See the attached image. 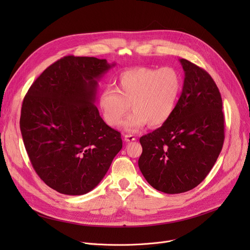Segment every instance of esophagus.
I'll list each match as a JSON object with an SVG mask.
<instances>
[{
    "instance_id": "obj_1",
    "label": "esophagus",
    "mask_w": 250,
    "mask_h": 250,
    "mask_svg": "<svg viewBox=\"0 0 250 250\" xmlns=\"http://www.w3.org/2000/svg\"><path fill=\"white\" fill-rule=\"evenodd\" d=\"M124 139L126 143H129V142H133L136 140V137L133 136V135H125L124 136Z\"/></svg>"
}]
</instances>
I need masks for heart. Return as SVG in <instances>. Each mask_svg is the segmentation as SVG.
Returning a JSON list of instances; mask_svg holds the SVG:
<instances>
[{
    "label": "heart",
    "mask_w": 250,
    "mask_h": 250,
    "mask_svg": "<svg viewBox=\"0 0 250 250\" xmlns=\"http://www.w3.org/2000/svg\"><path fill=\"white\" fill-rule=\"evenodd\" d=\"M117 89L104 88L98 105L105 123L120 126L130 104V113L124 123L127 132L136 133L146 125L160 126L173 114L181 93L182 80L172 68L136 67L117 77Z\"/></svg>",
    "instance_id": "obj_1"
}]
</instances>
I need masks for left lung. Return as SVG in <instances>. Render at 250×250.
Here are the masks:
<instances>
[{
  "instance_id": "8db88e82",
  "label": "left lung",
  "mask_w": 250,
  "mask_h": 250,
  "mask_svg": "<svg viewBox=\"0 0 250 250\" xmlns=\"http://www.w3.org/2000/svg\"><path fill=\"white\" fill-rule=\"evenodd\" d=\"M185 71L181 95L169 120L141 137L139 168L149 185L165 193L188 191L206 178L224 143L219 89L205 70L179 60Z\"/></svg>"
}]
</instances>
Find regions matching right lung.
I'll list each match as a JSON object with an SVG mask.
<instances>
[{
	"label": "right lung",
	"instance_id": "add662e5",
	"mask_svg": "<svg viewBox=\"0 0 250 250\" xmlns=\"http://www.w3.org/2000/svg\"><path fill=\"white\" fill-rule=\"evenodd\" d=\"M114 65L93 57H64L24 97L25 149L38 176L60 193L91 191L123 148L121 133L104 123L95 105L98 81Z\"/></svg>",
	"mask_w": 250,
	"mask_h": 250
}]
</instances>
